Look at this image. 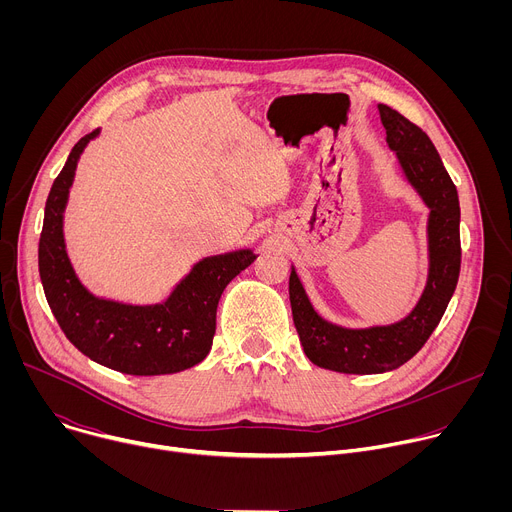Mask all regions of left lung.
Returning <instances> with one entry per match:
<instances>
[{
  "instance_id": "8db88e82",
  "label": "left lung",
  "mask_w": 512,
  "mask_h": 512,
  "mask_svg": "<svg viewBox=\"0 0 512 512\" xmlns=\"http://www.w3.org/2000/svg\"><path fill=\"white\" fill-rule=\"evenodd\" d=\"M389 148L397 154L407 182L417 190L427 218V283L417 306L403 320L389 326L344 328L324 320L306 296L291 267L289 302L306 356L322 369L346 375H377L399 369L413 358L440 324L460 275V200L427 133L399 111L379 105Z\"/></svg>"
}]
</instances>
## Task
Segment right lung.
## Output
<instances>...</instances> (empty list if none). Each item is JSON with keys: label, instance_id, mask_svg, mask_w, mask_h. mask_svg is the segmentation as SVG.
<instances>
[{"label": "right lung", "instance_id": "right-lung-1", "mask_svg": "<svg viewBox=\"0 0 512 512\" xmlns=\"http://www.w3.org/2000/svg\"><path fill=\"white\" fill-rule=\"evenodd\" d=\"M97 135L99 129L77 141L46 200L38 267L48 306L66 338L107 369L137 377L186 371L210 352L225 287L257 255L241 249L204 257L162 304L131 306L95 298L66 255L62 214L79 158Z\"/></svg>", "mask_w": 512, "mask_h": 512}]
</instances>
